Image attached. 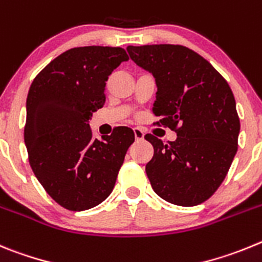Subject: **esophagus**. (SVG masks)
Instances as JSON below:
<instances>
[{
    "label": "esophagus",
    "instance_id": "1",
    "mask_svg": "<svg viewBox=\"0 0 262 262\" xmlns=\"http://www.w3.org/2000/svg\"><path fill=\"white\" fill-rule=\"evenodd\" d=\"M133 132H134V137H136L137 141H142L143 140V137H145V133H143L142 129L134 128Z\"/></svg>",
    "mask_w": 262,
    "mask_h": 262
}]
</instances>
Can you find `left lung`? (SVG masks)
<instances>
[{
	"label": "left lung",
	"mask_w": 262,
	"mask_h": 262,
	"mask_svg": "<svg viewBox=\"0 0 262 262\" xmlns=\"http://www.w3.org/2000/svg\"><path fill=\"white\" fill-rule=\"evenodd\" d=\"M132 60L151 72L158 86L152 114L178 134L154 147L146 173L159 197L180 206L210 199L237 151L240 120L227 81L197 52L178 44L128 47Z\"/></svg>",
	"instance_id": "left-lung-1"
}]
</instances>
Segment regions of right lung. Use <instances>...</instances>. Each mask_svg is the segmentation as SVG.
I'll return each instance as SVG.
<instances>
[{
  "mask_svg": "<svg viewBox=\"0 0 262 262\" xmlns=\"http://www.w3.org/2000/svg\"><path fill=\"white\" fill-rule=\"evenodd\" d=\"M126 60L120 47H77L52 60L30 87L28 162L46 192L68 210H87L107 199L134 142L128 126H116L100 140L89 126L105 103L108 77Z\"/></svg>",
  "mask_w": 262,
  "mask_h": 262,
  "instance_id": "obj_1",
  "label": "right lung"
}]
</instances>
